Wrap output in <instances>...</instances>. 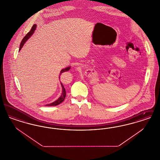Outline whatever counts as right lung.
I'll list each match as a JSON object with an SVG mask.
<instances>
[{
	"label": "right lung",
	"instance_id": "1",
	"mask_svg": "<svg viewBox=\"0 0 160 160\" xmlns=\"http://www.w3.org/2000/svg\"><path fill=\"white\" fill-rule=\"evenodd\" d=\"M37 24H33V26H32V29H31V31L28 32V33L23 38L21 43H20V48H19V51H20V50L22 49V48L23 47V46H24V44H25V42L28 41V39L29 38H31V36L33 34V33L35 32V31L37 28ZM71 68V67H68L62 69L60 72V75H59V80H60V76L61 75V74H62L63 72H65V71H68ZM61 86H62V93H61V97L57 99L55 101H54L53 102L50 103V104H46V106H58L59 105V104H61V102H62L64 99L65 98V97H66V91H65V89L63 86V85L62 84V83H61Z\"/></svg>",
	"mask_w": 160,
	"mask_h": 160
}]
</instances>
